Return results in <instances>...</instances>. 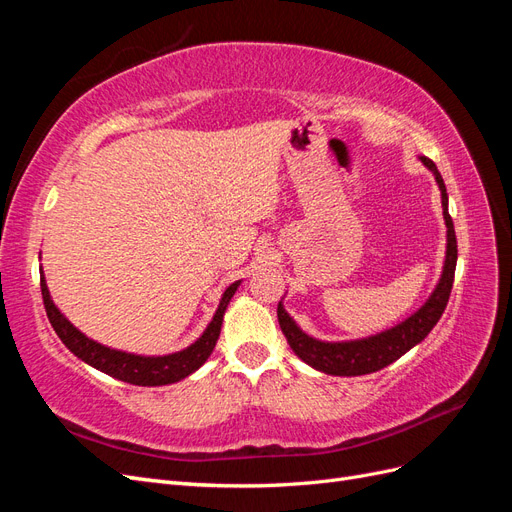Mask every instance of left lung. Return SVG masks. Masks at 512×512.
I'll return each mask as SVG.
<instances>
[{"label":"left lung","mask_w":512,"mask_h":512,"mask_svg":"<svg viewBox=\"0 0 512 512\" xmlns=\"http://www.w3.org/2000/svg\"><path fill=\"white\" fill-rule=\"evenodd\" d=\"M421 162L436 175V181L442 192V207H444V220H446V260L444 271L440 277V284L433 290L429 301L418 309L414 316L404 320L397 327L384 331L380 335L356 339V342H318V339L305 335L292 318L286 314L282 303L277 305V320H280L282 333L286 335L292 352L299 356L301 361L312 365L318 371L331 376H363L378 371L386 365L397 361L404 356L410 348L429 335V331L436 327L440 316L444 314L448 297H451L453 282H455V267H457V237L455 226L448 213V194L444 188L442 175L438 173L436 164L429 158H421Z\"/></svg>","instance_id":"obj_1"}]
</instances>
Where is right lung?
<instances>
[{
    "label": "right lung",
    "mask_w": 512,
    "mask_h": 512,
    "mask_svg": "<svg viewBox=\"0 0 512 512\" xmlns=\"http://www.w3.org/2000/svg\"><path fill=\"white\" fill-rule=\"evenodd\" d=\"M239 282L230 284L224 292V297L220 301L218 312H215L213 320L209 322L207 331L198 337V342H194L190 348H185L175 354H166V356H138V354H128V352H119L106 348L94 339L85 337L79 329L72 327V324L64 318V314L59 312L55 303L51 301L49 288H46L44 275L40 277V290H42V301L46 316H49L51 327L59 335L61 342L68 346L70 352L79 356L81 361L89 363L91 367H96L104 374L113 376L121 382H130L138 386H162V384H173L183 380L185 376H190L192 371H196L200 365H203L209 354L215 348V342L220 337L222 329V318L228 307V301L235 294Z\"/></svg>",
    "instance_id": "1"
}]
</instances>
